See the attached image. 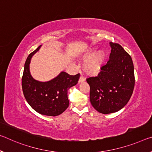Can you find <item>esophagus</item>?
<instances>
[{"label": "esophagus", "instance_id": "obj_1", "mask_svg": "<svg viewBox=\"0 0 152 152\" xmlns=\"http://www.w3.org/2000/svg\"><path fill=\"white\" fill-rule=\"evenodd\" d=\"M85 80V78H84L83 76H80V78H79V83H82V82H84Z\"/></svg>", "mask_w": 152, "mask_h": 152}]
</instances>
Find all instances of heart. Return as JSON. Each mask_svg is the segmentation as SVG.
Masks as SVG:
<instances>
[{
    "label": "heart",
    "mask_w": 152,
    "mask_h": 152,
    "mask_svg": "<svg viewBox=\"0 0 152 152\" xmlns=\"http://www.w3.org/2000/svg\"><path fill=\"white\" fill-rule=\"evenodd\" d=\"M96 49H89L82 57L83 61H86L83 69L88 75H97L102 70L104 64L106 54L104 50H99L96 54Z\"/></svg>",
    "instance_id": "1"
}]
</instances>
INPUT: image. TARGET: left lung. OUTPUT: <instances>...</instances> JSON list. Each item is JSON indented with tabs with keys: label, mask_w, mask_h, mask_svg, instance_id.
<instances>
[{
	"label": "left lung",
	"mask_w": 152,
	"mask_h": 152,
	"mask_svg": "<svg viewBox=\"0 0 152 152\" xmlns=\"http://www.w3.org/2000/svg\"><path fill=\"white\" fill-rule=\"evenodd\" d=\"M110 45L109 61L97 76L86 79L91 105L103 114L116 112L126 105L135 82L131 55L118 43L110 42Z\"/></svg>",
	"instance_id": "1"
}]
</instances>
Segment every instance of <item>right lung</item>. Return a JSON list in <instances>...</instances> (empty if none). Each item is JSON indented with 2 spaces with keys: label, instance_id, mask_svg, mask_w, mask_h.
Segmentation results:
<instances>
[{
  "label": "right lung",
  "instance_id": "right-lung-1",
  "mask_svg": "<svg viewBox=\"0 0 152 152\" xmlns=\"http://www.w3.org/2000/svg\"><path fill=\"white\" fill-rule=\"evenodd\" d=\"M40 47L41 45L31 53L26 61L21 79L23 95L28 104L36 112L42 115L57 116L68 107L67 90L78 83L80 74L72 76L61 72L50 81L34 80L30 72V63L32 55Z\"/></svg>",
  "mask_w": 152,
  "mask_h": 152
}]
</instances>
